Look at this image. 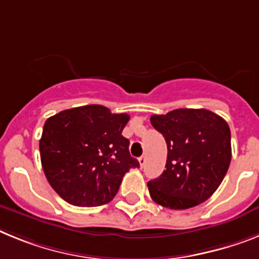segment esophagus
I'll return each mask as SVG.
<instances>
[{
	"label": "esophagus",
	"mask_w": 259,
	"mask_h": 259,
	"mask_svg": "<svg viewBox=\"0 0 259 259\" xmlns=\"http://www.w3.org/2000/svg\"><path fill=\"white\" fill-rule=\"evenodd\" d=\"M138 161H139V165H141V167H143V165L146 164V156H141L138 159Z\"/></svg>",
	"instance_id": "34e87169"
}]
</instances>
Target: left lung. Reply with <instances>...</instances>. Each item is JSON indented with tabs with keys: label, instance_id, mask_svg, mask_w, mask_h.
I'll list each match as a JSON object with an SVG mask.
<instances>
[{
	"label": "left lung",
	"instance_id": "obj_1",
	"mask_svg": "<svg viewBox=\"0 0 259 259\" xmlns=\"http://www.w3.org/2000/svg\"><path fill=\"white\" fill-rule=\"evenodd\" d=\"M150 120L168 148L165 170L147 184L152 201L185 210L208 199L223 181L232 157L226 120L207 109L188 108L154 114Z\"/></svg>",
	"mask_w": 259,
	"mask_h": 259
}]
</instances>
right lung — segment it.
<instances>
[{"label":"right lung","instance_id":"right-lung-1","mask_svg":"<svg viewBox=\"0 0 259 259\" xmlns=\"http://www.w3.org/2000/svg\"><path fill=\"white\" fill-rule=\"evenodd\" d=\"M129 114L103 105H83L49 117L42 127L40 157L48 183L67 203L96 207L111 202L130 168L129 139L121 134Z\"/></svg>","mask_w":259,"mask_h":259}]
</instances>
